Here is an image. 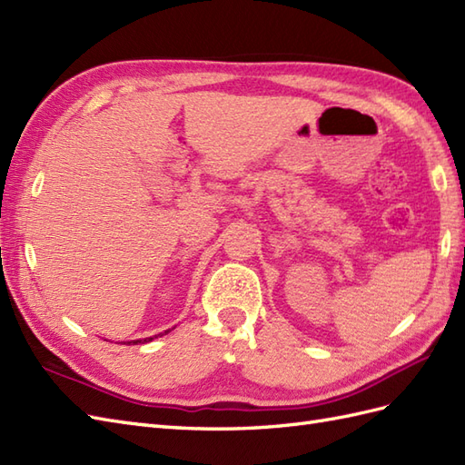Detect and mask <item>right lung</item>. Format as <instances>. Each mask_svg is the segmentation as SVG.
I'll return each instance as SVG.
<instances>
[{"mask_svg": "<svg viewBox=\"0 0 465 465\" xmlns=\"http://www.w3.org/2000/svg\"><path fill=\"white\" fill-rule=\"evenodd\" d=\"M166 332H168V331H166ZM162 334H164V332H162ZM154 338H156V336H154ZM148 341H153V338H144V341H134L133 344H141V342H148ZM129 344H131V342H129Z\"/></svg>", "mask_w": 465, "mask_h": 465, "instance_id": "right-lung-1", "label": "right lung"}]
</instances>
